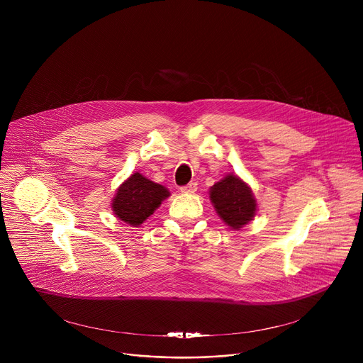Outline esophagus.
<instances>
[{
    "label": "esophagus",
    "mask_w": 363,
    "mask_h": 363,
    "mask_svg": "<svg viewBox=\"0 0 363 363\" xmlns=\"http://www.w3.org/2000/svg\"><path fill=\"white\" fill-rule=\"evenodd\" d=\"M195 191H196V184L195 182H189V184L181 186V192H184V194H194Z\"/></svg>",
    "instance_id": "34e87169"
}]
</instances>
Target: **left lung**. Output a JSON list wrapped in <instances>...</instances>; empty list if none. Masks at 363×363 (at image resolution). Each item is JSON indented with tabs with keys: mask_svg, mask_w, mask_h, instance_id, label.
<instances>
[{
	"mask_svg": "<svg viewBox=\"0 0 363 363\" xmlns=\"http://www.w3.org/2000/svg\"><path fill=\"white\" fill-rule=\"evenodd\" d=\"M210 198L218 216L234 230L245 225L255 214L257 203L251 189L238 177L228 175L217 182L210 191Z\"/></svg>",
	"mask_w": 363,
	"mask_h": 363,
	"instance_id": "1",
	"label": "left lung"
}]
</instances>
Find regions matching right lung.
<instances>
[{
    "label": "right lung",
    "instance_id": "1",
    "mask_svg": "<svg viewBox=\"0 0 363 363\" xmlns=\"http://www.w3.org/2000/svg\"><path fill=\"white\" fill-rule=\"evenodd\" d=\"M167 196H169V192L165 186L136 172L118 189L112 208L119 220L138 227L153 214Z\"/></svg>",
    "mask_w": 363,
    "mask_h": 363
}]
</instances>
